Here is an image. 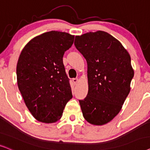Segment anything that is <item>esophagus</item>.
Here are the masks:
<instances>
[{
  "instance_id": "esophagus-1",
  "label": "esophagus",
  "mask_w": 150,
  "mask_h": 150,
  "mask_svg": "<svg viewBox=\"0 0 150 150\" xmlns=\"http://www.w3.org/2000/svg\"><path fill=\"white\" fill-rule=\"evenodd\" d=\"M78 81H79V79H77V78H73V83H77V82H78Z\"/></svg>"
}]
</instances>
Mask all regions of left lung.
Wrapping results in <instances>:
<instances>
[{
    "label": "left lung",
    "instance_id": "left-lung-1",
    "mask_svg": "<svg viewBox=\"0 0 150 150\" xmlns=\"http://www.w3.org/2000/svg\"><path fill=\"white\" fill-rule=\"evenodd\" d=\"M74 44L88 64V92L79 100L83 117L91 124H106L118 115L130 91V55L118 40L103 31L77 35Z\"/></svg>",
    "mask_w": 150,
    "mask_h": 150
}]
</instances>
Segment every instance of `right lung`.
Masks as SVG:
<instances>
[{
	"mask_svg": "<svg viewBox=\"0 0 150 150\" xmlns=\"http://www.w3.org/2000/svg\"><path fill=\"white\" fill-rule=\"evenodd\" d=\"M74 38L66 32H46L31 40L19 56L18 86L27 108L40 122L58 121L73 97L63 55Z\"/></svg>",
	"mask_w": 150,
	"mask_h": 150,
	"instance_id": "right-lung-1",
	"label": "right lung"
}]
</instances>
